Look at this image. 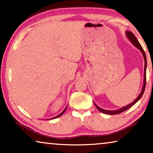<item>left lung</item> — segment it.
Returning a JSON list of instances; mask_svg holds the SVG:
<instances>
[{"instance_id":"1","label":"left lung","mask_w":153,"mask_h":153,"mask_svg":"<svg viewBox=\"0 0 153 153\" xmlns=\"http://www.w3.org/2000/svg\"><path fill=\"white\" fill-rule=\"evenodd\" d=\"M126 35L127 37H128V39L130 40V42L131 43L133 44L136 47L138 48L142 53H143V58H144V61H145V66H144V80H143V88H142V91L141 92V93L139 94V95L138 96L137 99H136L133 102H131V104H128V105L126 106H124V107L120 108V109L118 110H116V111H108V110H104V109H102V108H100L99 106H97L96 104H95V105L96 106V108H97L98 110L100 111H101L102 113H103V114H109V115H116V114H120V113H122L123 111H126L130 107H131L136 102H137L139 100L141 99L142 95H143V93L144 91H145V88H146V66H147V60H146V53L145 52H144V50L143 49V48H142L141 45H140V43L139 42V41H138V39H137V37L134 36V35L132 33L130 32V31H126Z\"/></svg>"}]
</instances>
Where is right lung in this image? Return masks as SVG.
<instances>
[{"mask_svg": "<svg viewBox=\"0 0 153 153\" xmlns=\"http://www.w3.org/2000/svg\"><path fill=\"white\" fill-rule=\"evenodd\" d=\"M66 108H67V106H66V108H65V109L63 110V111H62V113H60V114H59V115H58V116H56V117H54V118H52L51 119H53V118H58V117H59V116H62V114H64V112L65 111V110H66Z\"/></svg>", "mask_w": 153, "mask_h": 153, "instance_id": "obj_1", "label": "right lung"}]
</instances>
